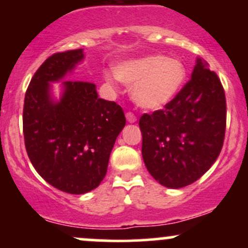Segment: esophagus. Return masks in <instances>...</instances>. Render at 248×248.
Segmentation results:
<instances>
[{
  "label": "esophagus",
  "mask_w": 248,
  "mask_h": 248,
  "mask_svg": "<svg viewBox=\"0 0 248 248\" xmlns=\"http://www.w3.org/2000/svg\"><path fill=\"white\" fill-rule=\"evenodd\" d=\"M126 119H127V121L129 122V124H134V122L137 121V116L133 114V112H131V111L126 112Z\"/></svg>",
  "instance_id": "obj_1"
}]
</instances>
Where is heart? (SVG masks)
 <instances>
[{
  "label": "heart",
  "mask_w": 248,
  "mask_h": 248,
  "mask_svg": "<svg viewBox=\"0 0 248 248\" xmlns=\"http://www.w3.org/2000/svg\"><path fill=\"white\" fill-rule=\"evenodd\" d=\"M186 67L180 60L151 55L121 64L116 76L124 84L134 85L132 97L141 108L158 109L171 101L186 79ZM114 76H107L112 84Z\"/></svg>",
  "instance_id": "b5f03b06"
}]
</instances>
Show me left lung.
<instances>
[{
  "mask_svg": "<svg viewBox=\"0 0 248 248\" xmlns=\"http://www.w3.org/2000/svg\"><path fill=\"white\" fill-rule=\"evenodd\" d=\"M226 94L206 62L197 59L192 78L164 109L139 120L147 170L168 188L188 186L218 157L224 141Z\"/></svg>",
  "mask_w": 248,
  "mask_h": 248,
  "instance_id": "8db88e82",
  "label": "left lung"
}]
</instances>
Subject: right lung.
Masks as SVG:
<instances>
[{
	"mask_svg": "<svg viewBox=\"0 0 248 248\" xmlns=\"http://www.w3.org/2000/svg\"><path fill=\"white\" fill-rule=\"evenodd\" d=\"M84 59L82 49L56 52L37 69L25 94V147L37 172L55 188L84 194L99 186L115 140L126 124L124 110L98 97L96 85L62 81L54 101L51 85Z\"/></svg>",
	"mask_w": 248,
	"mask_h": 248,
	"instance_id": "add662e5",
	"label": "right lung"
}]
</instances>
